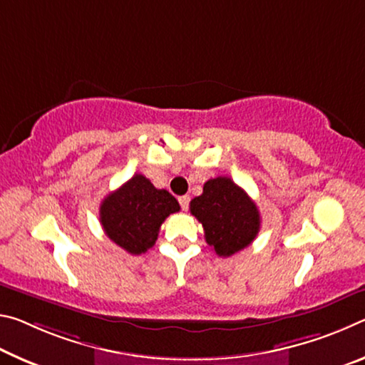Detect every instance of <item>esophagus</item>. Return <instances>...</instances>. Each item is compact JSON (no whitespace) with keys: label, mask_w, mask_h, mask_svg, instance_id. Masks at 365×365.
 <instances>
[{"label":"esophagus","mask_w":365,"mask_h":365,"mask_svg":"<svg viewBox=\"0 0 365 365\" xmlns=\"http://www.w3.org/2000/svg\"><path fill=\"white\" fill-rule=\"evenodd\" d=\"M189 202H190V197L189 195H181L179 197V205H181V208L184 212L187 210L189 208Z\"/></svg>","instance_id":"34e87169"}]
</instances>
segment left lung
Instances as JSON below:
<instances>
[{
	"label": "left lung",
	"mask_w": 365,
	"mask_h": 365,
	"mask_svg": "<svg viewBox=\"0 0 365 365\" xmlns=\"http://www.w3.org/2000/svg\"><path fill=\"white\" fill-rule=\"evenodd\" d=\"M190 213L204 226L207 244L220 257L247 247L260 230L255 202L226 176L208 179L202 195L190 200Z\"/></svg>",
	"instance_id": "left-lung-1"
}]
</instances>
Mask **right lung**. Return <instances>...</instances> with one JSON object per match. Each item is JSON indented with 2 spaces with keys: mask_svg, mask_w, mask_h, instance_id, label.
Returning <instances> with one entry per match:
<instances>
[{
  "mask_svg": "<svg viewBox=\"0 0 365 365\" xmlns=\"http://www.w3.org/2000/svg\"><path fill=\"white\" fill-rule=\"evenodd\" d=\"M179 208L168 190L157 189L143 175H134L101 202L100 223L113 242L139 255L153 246L161 223Z\"/></svg>",
  "mask_w": 365,
  "mask_h": 365,
  "instance_id": "add662e5",
  "label": "right lung"
}]
</instances>
